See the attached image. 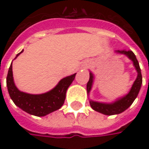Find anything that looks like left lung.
<instances>
[{
    "label": "left lung",
    "mask_w": 149,
    "mask_h": 149,
    "mask_svg": "<svg viewBox=\"0 0 149 149\" xmlns=\"http://www.w3.org/2000/svg\"><path fill=\"white\" fill-rule=\"evenodd\" d=\"M116 52L119 53V54H125L126 56H128L129 59L133 61L135 69L138 72V76L136 78L134 83L133 84L129 94L122 97V98H120L119 100H116L115 102L111 103V104H105V103L95 102V101H92V100L89 101L90 106L94 110L101 113L103 114H105V115L118 114V113H121L124 110H126L129 106L133 104V102L134 101L135 99L137 98V96L139 95V92L140 90L141 84L143 82L142 74H141L140 67L139 65V61L137 60L135 54H134V52L131 50H125V49L124 50H116ZM93 81H94V75L90 72L89 73V79L87 83V92H88V94L91 90Z\"/></svg>",
    "instance_id": "8db88e82"
}]
</instances>
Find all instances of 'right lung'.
Masks as SVG:
<instances>
[{"label":"right lung","mask_w":149,"mask_h":149,"mask_svg":"<svg viewBox=\"0 0 149 149\" xmlns=\"http://www.w3.org/2000/svg\"><path fill=\"white\" fill-rule=\"evenodd\" d=\"M22 52L23 50L16 54V57ZM75 74H74L62 79L54 89L47 93L31 95L21 92L15 85L11 63L6 77V86L10 97L15 105L30 114L42 117L59 109L64 104L66 91L74 79Z\"/></svg>","instance_id":"obj_1"}]
</instances>
